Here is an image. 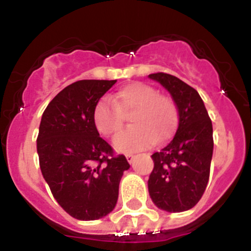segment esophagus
Wrapping results in <instances>:
<instances>
[{
    "label": "esophagus",
    "instance_id": "obj_1",
    "mask_svg": "<svg viewBox=\"0 0 251 251\" xmlns=\"http://www.w3.org/2000/svg\"><path fill=\"white\" fill-rule=\"evenodd\" d=\"M126 158H127V161L129 162V163H132L133 159H134V154H132V153H127V154H126Z\"/></svg>",
    "mask_w": 251,
    "mask_h": 251
}]
</instances>
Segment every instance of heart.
<instances>
[{"label": "heart", "instance_id": "obj_1", "mask_svg": "<svg viewBox=\"0 0 251 251\" xmlns=\"http://www.w3.org/2000/svg\"><path fill=\"white\" fill-rule=\"evenodd\" d=\"M129 115L133 127L114 139L119 152L143 150L154 142L167 141L178 123V110L170 95L159 94L152 85L132 83L115 93L112 100L103 98L95 104L93 123L100 134L115 136L124 126V115Z\"/></svg>", "mask_w": 251, "mask_h": 251}]
</instances>
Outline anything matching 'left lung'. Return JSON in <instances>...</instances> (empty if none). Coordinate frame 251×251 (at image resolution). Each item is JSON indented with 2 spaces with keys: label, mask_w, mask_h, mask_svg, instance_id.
Wrapping results in <instances>:
<instances>
[{
  "label": "left lung",
  "mask_w": 251,
  "mask_h": 251,
  "mask_svg": "<svg viewBox=\"0 0 251 251\" xmlns=\"http://www.w3.org/2000/svg\"><path fill=\"white\" fill-rule=\"evenodd\" d=\"M148 76L165 86L178 109L174 139L152 154L154 167L148 179V192L157 207L182 212L200 201L207 186L214 151L211 119L192 86L166 73Z\"/></svg>",
  "instance_id": "8db88e82"
}]
</instances>
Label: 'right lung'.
<instances>
[{"label":"right lung","mask_w":251,"mask_h":251,"mask_svg":"<svg viewBox=\"0 0 251 251\" xmlns=\"http://www.w3.org/2000/svg\"><path fill=\"white\" fill-rule=\"evenodd\" d=\"M117 80H79L46 106L37 136L41 174L70 216L97 220L113 211L119 182L129 168L93 123V110Z\"/></svg>","instance_id":"right-lung-1"}]
</instances>
